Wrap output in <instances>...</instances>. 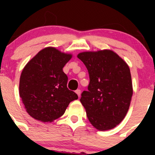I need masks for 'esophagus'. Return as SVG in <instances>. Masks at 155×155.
I'll use <instances>...</instances> for the list:
<instances>
[{
    "label": "esophagus",
    "mask_w": 155,
    "mask_h": 155,
    "mask_svg": "<svg viewBox=\"0 0 155 155\" xmlns=\"http://www.w3.org/2000/svg\"><path fill=\"white\" fill-rule=\"evenodd\" d=\"M75 92H76V94L78 95V97H80V94H81V91L79 90V89H78V90H76Z\"/></svg>",
    "instance_id": "34e87169"
}]
</instances>
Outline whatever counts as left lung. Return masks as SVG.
<instances>
[{"label":"left lung","mask_w":155,"mask_h":155,"mask_svg":"<svg viewBox=\"0 0 155 155\" xmlns=\"http://www.w3.org/2000/svg\"><path fill=\"white\" fill-rule=\"evenodd\" d=\"M88 70L90 83L80 101L91 124L99 130L115 127L123 121L133 95L127 64L110 49L78 54Z\"/></svg>","instance_id":"left-lung-1"}]
</instances>
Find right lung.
Here are the masks:
<instances>
[{
    "label": "right lung",
    "mask_w": 155,
    "mask_h": 155,
    "mask_svg": "<svg viewBox=\"0 0 155 155\" xmlns=\"http://www.w3.org/2000/svg\"><path fill=\"white\" fill-rule=\"evenodd\" d=\"M73 54L48 46L40 50L21 71L19 95L30 116L52 122L64 115L71 101L78 99L67 87L63 68Z\"/></svg>",
    "instance_id": "obj_1"
}]
</instances>
